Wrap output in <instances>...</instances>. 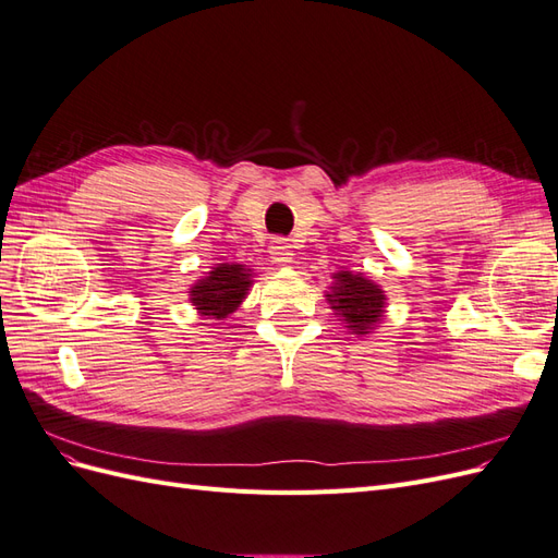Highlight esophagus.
<instances>
[{
    "label": "esophagus",
    "instance_id": "1",
    "mask_svg": "<svg viewBox=\"0 0 558 558\" xmlns=\"http://www.w3.org/2000/svg\"><path fill=\"white\" fill-rule=\"evenodd\" d=\"M293 246L286 242V240H281V238H277L272 244H269V258H272V263H277V265H289L291 260H293Z\"/></svg>",
    "mask_w": 558,
    "mask_h": 558
}]
</instances>
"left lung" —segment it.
Wrapping results in <instances>:
<instances>
[{
	"label": "left lung",
	"mask_w": 558,
	"mask_h": 558,
	"mask_svg": "<svg viewBox=\"0 0 558 558\" xmlns=\"http://www.w3.org/2000/svg\"><path fill=\"white\" fill-rule=\"evenodd\" d=\"M326 300L351 335L365 337L384 324L388 298L381 286L351 269H337Z\"/></svg>",
	"instance_id": "left-lung-1"
}]
</instances>
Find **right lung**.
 I'll use <instances>...</instances> for the list:
<instances>
[{"label":"right lung","instance_id":"obj_1","mask_svg":"<svg viewBox=\"0 0 558 558\" xmlns=\"http://www.w3.org/2000/svg\"><path fill=\"white\" fill-rule=\"evenodd\" d=\"M253 283V269L240 263H218L191 289V302L202 318L223 320L244 302Z\"/></svg>","mask_w":558,"mask_h":558}]
</instances>
